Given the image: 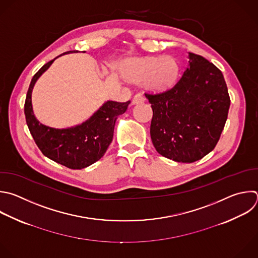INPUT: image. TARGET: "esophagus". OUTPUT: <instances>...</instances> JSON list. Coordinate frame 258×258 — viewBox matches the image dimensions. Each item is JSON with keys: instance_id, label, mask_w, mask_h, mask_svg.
<instances>
[{"instance_id": "obj_1", "label": "esophagus", "mask_w": 258, "mask_h": 258, "mask_svg": "<svg viewBox=\"0 0 258 258\" xmlns=\"http://www.w3.org/2000/svg\"><path fill=\"white\" fill-rule=\"evenodd\" d=\"M145 101V97L143 96V94L138 93L134 96L133 98V104H139V103H143Z\"/></svg>"}]
</instances>
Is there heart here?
<instances>
[{
  "instance_id": "1",
  "label": "heart",
  "mask_w": 258,
  "mask_h": 258,
  "mask_svg": "<svg viewBox=\"0 0 258 258\" xmlns=\"http://www.w3.org/2000/svg\"><path fill=\"white\" fill-rule=\"evenodd\" d=\"M179 68L171 56L132 58L122 66L123 76L136 83H142L153 92H162L172 87L178 78Z\"/></svg>"
}]
</instances>
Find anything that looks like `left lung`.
Listing matches in <instances>:
<instances>
[{"label":"left lung","instance_id":"obj_1","mask_svg":"<svg viewBox=\"0 0 258 258\" xmlns=\"http://www.w3.org/2000/svg\"><path fill=\"white\" fill-rule=\"evenodd\" d=\"M188 67L172 88L145 93L153 109L150 134L156 151L192 163L212 152L224 130L230 96L222 72L189 52Z\"/></svg>","mask_w":258,"mask_h":258}]
</instances>
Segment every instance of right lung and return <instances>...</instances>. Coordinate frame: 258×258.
Here are the masks:
<instances>
[{"mask_svg":"<svg viewBox=\"0 0 258 258\" xmlns=\"http://www.w3.org/2000/svg\"><path fill=\"white\" fill-rule=\"evenodd\" d=\"M54 59L45 63L31 80L24 104L26 123L44 156L68 168L82 169L103 157L112 142L116 118L126 111L131 101H107L88 120L69 128H53L40 123L33 113L31 93L37 79Z\"/></svg>","mask_w":258,"mask_h":258,"instance_id":"1","label":"right lung"}]
</instances>
